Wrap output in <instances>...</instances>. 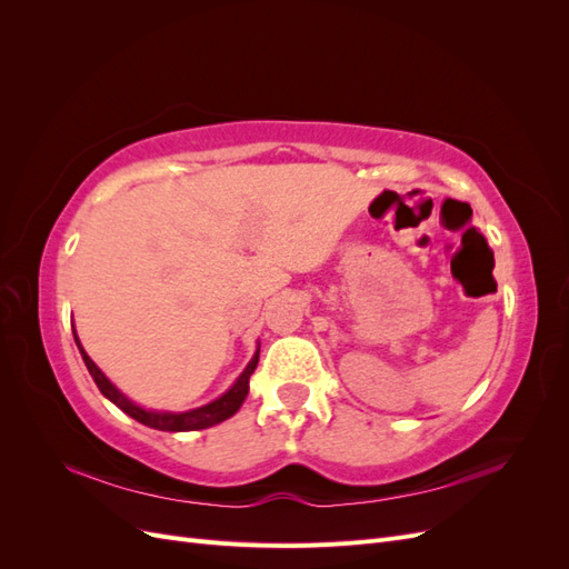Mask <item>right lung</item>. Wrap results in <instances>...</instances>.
<instances>
[{
  "instance_id": "right-lung-1",
  "label": "right lung",
  "mask_w": 569,
  "mask_h": 569,
  "mask_svg": "<svg viewBox=\"0 0 569 569\" xmlns=\"http://www.w3.org/2000/svg\"><path fill=\"white\" fill-rule=\"evenodd\" d=\"M73 337H76V343H78V349H80V353H82L84 366H88V370H90V375H92L94 385L99 387V391L104 393L111 403H116L120 410H123L126 416L134 418L137 422H142V425H147V427H151V429H161V432H194V429L213 427V425H218V422H222V420L232 418L234 412L239 410V406H242L244 399H247V393H249V377L253 375V370H256V366H258V349H256V353H253V358L249 360V366L244 368V372L237 377V382H234L226 393H222L220 399H216V401H211V403H206V406H201V408L187 410V412L144 410V408H140L137 403H132L126 393H120V391L109 382V377L94 366V360H92L88 353H84V349H82V343H80L76 330H73Z\"/></svg>"
}]
</instances>
